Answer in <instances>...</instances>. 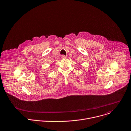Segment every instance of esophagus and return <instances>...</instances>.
<instances>
[{"label": "esophagus", "instance_id": "34e87169", "mask_svg": "<svg viewBox=\"0 0 131 131\" xmlns=\"http://www.w3.org/2000/svg\"><path fill=\"white\" fill-rule=\"evenodd\" d=\"M61 57V58H62V59H66V56H65L64 55H62Z\"/></svg>", "mask_w": 131, "mask_h": 131}]
</instances>
